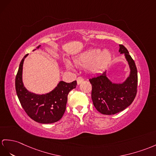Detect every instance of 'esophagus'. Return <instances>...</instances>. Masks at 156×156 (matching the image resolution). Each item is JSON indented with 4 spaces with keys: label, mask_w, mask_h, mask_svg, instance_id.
<instances>
[{
    "label": "esophagus",
    "mask_w": 156,
    "mask_h": 156,
    "mask_svg": "<svg viewBox=\"0 0 156 156\" xmlns=\"http://www.w3.org/2000/svg\"><path fill=\"white\" fill-rule=\"evenodd\" d=\"M83 81H84V78L82 77H78L77 79V84L79 85L80 83H81Z\"/></svg>",
    "instance_id": "1"
}]
</instances>
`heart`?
I'll use <instances>...</instances> for the list:
<instances>
[{
    "mask_svg": "<svg viewBox=\"0 0 156 156\" xmlns=\"http://www.w3.org/2000/svg\"><path fill=\"white\" fill-rule=\"evenodd\" d=\"M111 59V54L107 49L101 51L99 49H89L75 57L73 62L76 66L87 67L93 73H99L107 67ZM67 68L71 69V66L69 62H66Z\"/></svg>",
    "mask_w": 156,
    "mask_h": 156,
    "instance_id": "heart-1",
    "label": "heart"
}]
</instances>
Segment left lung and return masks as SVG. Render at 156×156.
I'll return each mask as SVG.
<instances>
[{
	"label": "left lung",
	"mask_w": 156,
	"mask_h": 156,
	"mask_svg": "<svg viewBox=\"0 0 156 156\" xmlns=\"http://www.w3.org/2000/svg\"><path fill=\"white\" fill-rule=\"evenodd\" d=\"M119 52L124 54L130 68V74L123 83L115 84L107 78L106 71L89 80L92 85L93 105L102 115H111L122 111L134 101L137 93L138 73L134 61L128 49L120 44Z\"/></svg>",
	"instance_id": "left-lung-1"
}]
</instances>
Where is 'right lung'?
<instances>
[{
	"instance_id": "1",
	"label": "right lung",
	"mask_w": 156,
	"mask_h": 156,
	"mask_svg": "<svg viewBox=\"0 0 156 156\" xmlns=\"http://www.w3.org/2000/svg\"><path fill=\"white\" fill-rule=\"evenodd\" d=\"M27 55L22 59L15 79L16 94L22 107L30 119L37 122L49 124L58 122L66 111L68 94L77 86V81L69 83L60 81L50 93L41 95L29 92L22 79V66Z\"/></svg>"
}]
</instances>
